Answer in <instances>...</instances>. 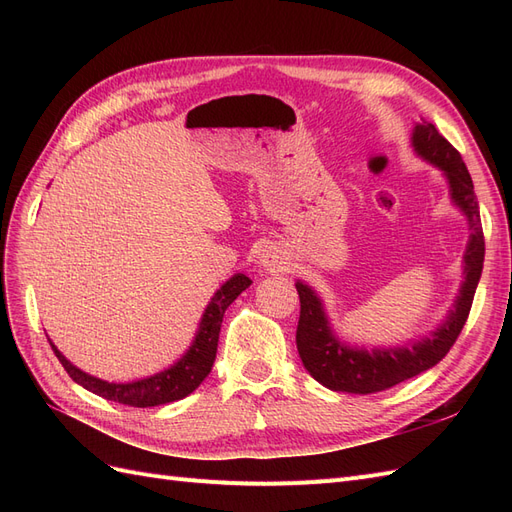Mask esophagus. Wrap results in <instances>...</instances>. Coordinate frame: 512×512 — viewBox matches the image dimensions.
Returning a JSON list of instances; mask_svg holds the SVG:
<instances>
[{"label": "esophagus", "mask_w": 512, "mask_h": 512, "mask_svg": "<svg viewBox=\"0 0 512 512\" xmlns=\"http://www.w3.org/2000/svg\"><path fill=\"white\" fill-rule=\"evenodd\" d=\"M258 260H260V267L267 269V271H286L288 265H290L286 252L275 243H269V245L262 247Z\"/></svg>", "instance_id": "obj_1"}]
</instances>
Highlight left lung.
<instances>
[{
    "label": "left lung",
    "instance_id": "1",
    "mask_svg": "<svg viewBox=\"0 0 512 512\" xmlns=\"http://www.w3.org/2000/svg\"><path fill=\"white\" fill-rule=\"evenodd\" d=\"M412 147L423 160L438 166L448 179L453 203L463 211L470 224V241L463 254V284L455 307L440 327L429 337L418 339L399 348H354L333 335L331 324L318 294L303 282H297L301 299V316L297 327V350L309 376L331 391L369 395L391 389V386L423 374L438 365L446 352L457 342V337L468 320L474 292L483 273L485 237L480 226L478 200L474 183L461 153L446 141L429 121L414 126Z\"/></svg>",
    "mask_w": 512,
    "mask_h": 512
}]
</instances>
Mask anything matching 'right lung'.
I'll return each instance as SVG.
<instances>
[{
	"label": "right lung",
	"mask_w": 512,
	"mask_h": 512,
	"mask_svg": "<svg viewBox=\"0 0 512 512\" xmlns=\"http://www.w3.org/2000/svg\"><path fill=\"white\" fill-rule=\"evenodd\" d=\"M250 284L252 280L245 273L232 275L230 280L213 294V299L207 305L203 318H200L198 331L190 350L185 352L175 365H170L168 369L160 371V374H153L143 380L117 384V382H106L96 376H89L79 367H74L66 356L55 348L51 339L49 342L53 346V352L59 359V363L64 365L70 378L76 384H81L83 389L132 408H151V406L170 404V401L188 397L192 391L198 389L200 382L209 376L215 361V352H218L220 327H222L226 307L235 301L245 288H250Z\"/></svg>",
	"instance_id": "obj_1"
}]
</instances>
